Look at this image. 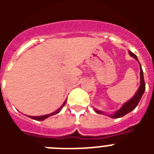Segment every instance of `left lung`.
I'll return each instance as SVG.
<instances>
[{
    "mask_svg": "<svg viewBox=\"0 0 154 154\" xmlns=\"http://www.w3.org/2000/svg\"><path fill=\"white\" fill-rule=\"evenodd\" d=\"M129 52H130V55H131L132 57H133L135 59H137V60L138 61L137 57L136 56L135 54H133V53L130 51H129ZM139 64H140V87H139V89L137 90L135 96H133L131 99H130L129 101L126 102L125 104H123V106L121 107L118 111H116V112L114 114H112V115L109 116H110L111 118L116 119V118L123 117V116H125L126 114L130 112L132 110H133L137 106L139 102H140V99L142 98L146 87H145V82H144V79H143V69L142 68H141L140 63L139 62ZM96 112H97V113H101V114L103 113V112H100V111H98V110H96Z\"/></svg>",
    "mask_w": 154,
    "mask_h": 154,
    "instance_id": "1",
    "label": "left lung"
}]
</instances>
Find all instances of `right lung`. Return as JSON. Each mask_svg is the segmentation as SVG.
<instances>
[{
	"label": "right lung",
	"mask_w": 154,
	"mask_h": 154,
	"mask_svg": "<svg viewBox=\"0 0 154 154\" xmlns=\"http://www.w3.org/2000/svg\"><path fill=\"white\" fill-rule=\"evenodd\" d=\"M65 103H66V101H65V103H63V105H62V107H61L60 109H58L57 110V111H55V112H52V113H51V114H48V115H45V116H29V117L30 118H31V119H35V120H38V121H42V120H44V119H47V118H48L49 117V116H54V115H55V114H57V113H58V112H60V110H61V109L62 108V107L64 106H65Z\"/></svg>",
	"instance_id": "right-lung-1"
}]
</instances>
